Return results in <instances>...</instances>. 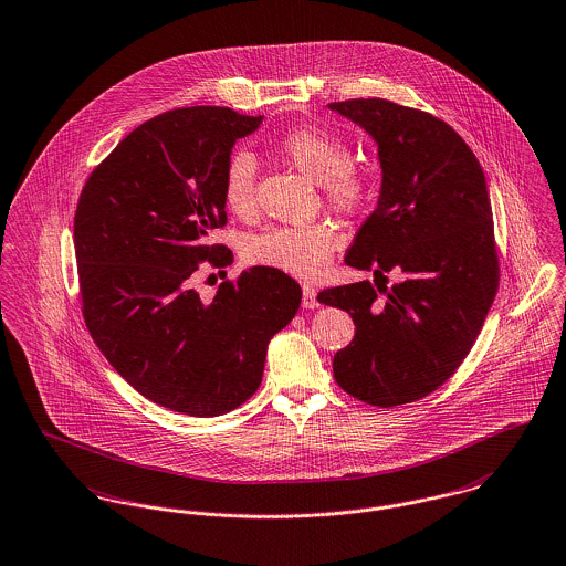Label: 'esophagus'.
<instances>
[{
    "label": "esophagus",
    "mask_w": 566,
    "mask_h": 566,
    "mask_svg": "<svg viewBox=\"0 0 566 566\" xmlns=\"http://www.w3.org/2000/svg\"><path fill=\"white\" fill-rule=\"evenodd\" d=\"M303 307L305 310H316L318 298H316V287L310 283H303Z\"/></svg>",
    "instance_id": "obj_1"
}]
</instances>
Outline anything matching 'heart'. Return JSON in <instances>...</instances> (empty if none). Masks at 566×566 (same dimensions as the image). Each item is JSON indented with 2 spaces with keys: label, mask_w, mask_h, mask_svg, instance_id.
<instances>
[{
  "label": "heart",
  "mask_w": 566,
  "mask_h": 566,
  "mask_svg": "<svg viewBox=\"0 0 566 566\" xmlns=\"http://www.w3.org/2000/svg\"><path fill=\"white\" fill-rule=\"evenodd\" d=\"M281 153L303 174L321 182L324 198L339 211L359 209L370 193V176L353 165L348 146L321 128H294L279 142ZM256 157L250 150L229 155L222 171V200L235 216L254 209ZM342 245V235L331 222L279 224L243 240L242 254L248 263L274 268L294 276L321 274L331 254Z\"/></svg>",
  "instance_id": "1"
}]
</instances>
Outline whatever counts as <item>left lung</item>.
Here are the masks:
<instances>
[{
  "instance_id": "1",
  "label": "left lung",
  "mask_w": 566,
  "mask_h": 566,
  "mask_svg": "<svg viewBox=\"0 0 566 566\" xmlns=\"http://www.w3.org/2000/svg\"><path fill=\"white\" fill-rule=\"evenodd\" d=\"M328 108L377 142L384 174L377 209L344 256L346 265L375 272L377 287L361 281L318 294L355 323L350 344L333 357V377L364 403H413L460 368L499 287L484 171L467 142L431 113L384 97ZM392 269L402 281L388 289Z\"/></svg>"
}]
</instances>
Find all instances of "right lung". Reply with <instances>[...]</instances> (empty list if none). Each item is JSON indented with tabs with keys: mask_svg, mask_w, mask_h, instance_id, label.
I'll use <instances>...</instances> for the list:
<instances>
[{
	"mask_svg": "<svg viewBox=\"0 0 566 566\" xmlns=\"http://www.w3.org/2000/svg\"><path fill=\"white\" fill-rule=\"evenodd\" d=\"M261 119L227 106L167 111L122 139L82 187L84 324L111 366L171 411L209 418L245 403L268 342L301 305V285L265 265L224 281L213 301L191 287L200 263H233L209 238L227 227L224 163Z\"/></svg>",
	"mask_w": 566,
	"mask_h": 566,
	"instance_id": "obj_1",
	"label": "right lung"
}]
</instances>
